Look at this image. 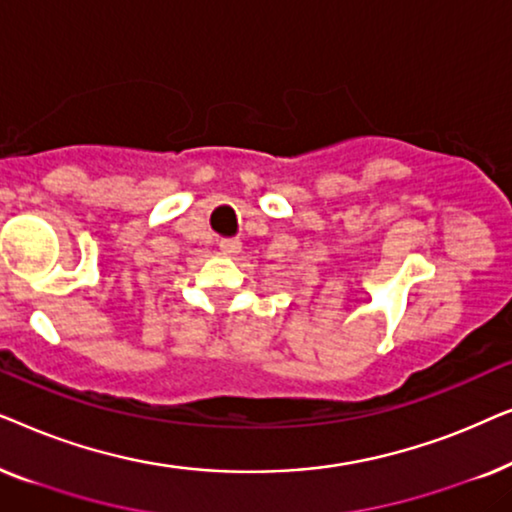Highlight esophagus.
<instances>
[{
  "instance_id": "34e87169",
  "label": "esophagus",
  "mask_w": 512,
  "mask_h": 512,
  "mask_svg": "<svg viewBox=\"0 0 512 512\" xmlns=\"http://www.w3.org/2000/svg\"><path fill=\"white\" fill-rule=\"evenodd\" d=\"M219 247H221V251L226 256H235L237 251L242 249V242L237 240V237H223V240L219 242Z\"/></svg>"
}]
</instances>
